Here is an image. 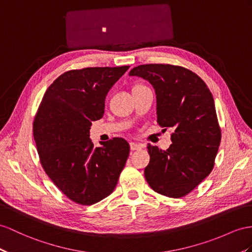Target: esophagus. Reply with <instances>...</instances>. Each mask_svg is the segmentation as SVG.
<instances>
[{"mask_svg":"<svg viewBox=\"0 0 252 252\" xmlns=\"http://www.w3.org/2000/svg\"><path fill=\"white\" fill-rule=\"evenodd\" d=\"M130 148L132 151H135V150H138L141 148V145L139 144H136V143H130Z\"/></svg>","mask_w":252,"mask_h":252,"instance_id":"esophagus-1","label":"esophagus"}]
</instances>
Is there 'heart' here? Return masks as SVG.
<instances>
[{
  "mask_svg": "<svg viewBox=\"0 0 252 252\" xmlns=\"http://www.w3.org/2000/svg\"><path fill=\"white\" fill-rule=\"evenodd\" d=\"M141 87H146V86H144L143 84H136V85L133 87V89H137V88H141Z\"/></svg>",
  "mask_w": 252,
  "mask_h": 252,
  "instance_id": "obj_1",
  "label": "heart"
}]
</instances>
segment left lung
<instances>
[{
  "label": "left lung",
  "mask_w": 252,
  "mask_h": 252,
  "mask_svg": "<svg viewBox=\"0 0 252 252\" xmlns=\"http://www.w3.org/2000/svg\"><path fill=\"white\" fill-rule=\"evenodd\" d=\"M130 75L151 83L158 124L171 130L172 144L166 151L148 144L147 182L160 195L186 196L211 173L221 140L210 89L192 71L168 63L140 64Z\"/></svg>",
  "instance_id": "1"
}]
</instances>
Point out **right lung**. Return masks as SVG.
I'll return each mask as SVG.
<instances>
[{
  "instance_id": "right-lung-1",
  "label": "right lung",
  "mask_w": 252,
  "mask_h": 252,
  "mask_svg": "<svg viewBox=\"0 0 252 252\" xmlns=\"http://www.w3.org/2000/svg\"><path fill=\"white\" fill-rule=\"evenodd\" d=\"M130 66L70 70L51 84L33 124L40 163L71 201L92 205L111 195L130 154L121 137L94 148L92 121L103 117L106 94Z\"/></svg>"
}]
</instances>
